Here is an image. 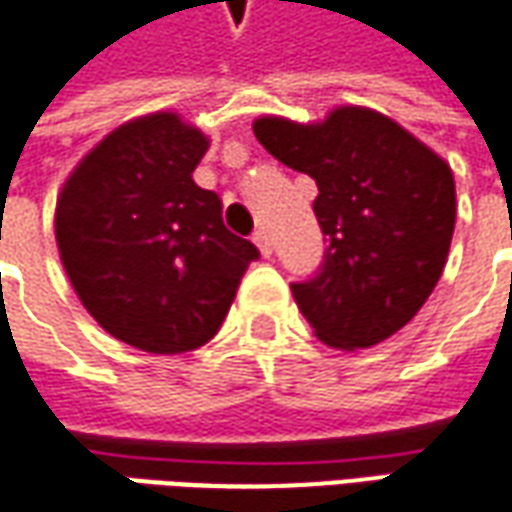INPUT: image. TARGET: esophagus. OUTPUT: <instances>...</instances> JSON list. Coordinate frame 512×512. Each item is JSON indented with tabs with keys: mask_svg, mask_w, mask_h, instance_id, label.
Returning a JSON list of instances; mask_svg holds the SVG:
<instances>
[{
	"mask_svg": "<svg viewBox=\"0 0 512 512\" xmlns=\"http://www.w3.org/2000/svg\"><path fill=\"white\" fill-rule=\"evenodd\" d=\"M252 240H255V246L260 249V255L263 257L272 255V240H269V232H266V229H257Z\"/></svg>",
	"mask_w": 512,
	"mask_h": 512,
	"instance_id": "1",
	"label": "esophagus"
}]
</instances>
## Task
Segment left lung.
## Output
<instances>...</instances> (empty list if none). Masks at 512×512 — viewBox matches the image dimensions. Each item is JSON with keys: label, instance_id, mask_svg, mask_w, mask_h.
I'll return each mask as SVG.
<instances>
[{"label": "left lung", "instance_id": "1", "mask_svg": "<svg viewBox=\"0 0 512 512\" xmlns=\"http://www.w3.org/2000/svg\"><path fill=\"white\" fill-rule=\"evenodd\" d=\"M283 166L318 183L315 217L329 246L318 275L292 283L323 344L387 341L433 295L456 229V183L433 148L389 117L341 105L323 123L255 120Z\"/></svg>", "mask_w": 512, "mask_h": 512}]
</instances>
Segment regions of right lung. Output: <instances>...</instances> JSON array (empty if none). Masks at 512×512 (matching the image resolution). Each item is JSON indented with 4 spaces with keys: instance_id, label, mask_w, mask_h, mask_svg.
Segmentation results:
<instances>
[{
    "instance_id": "add662e5",
    "label": "right lung",
    "mask_w": 512,
    "mask_h": 512,
    "mask_svg": "<svg viewBox=\"0 0 512 512\" xmlns=\"http://www.w3.org/2000/svg\"><path fill=\"white\" fill-rule=\"evenodd\" d=\"M209 140L171 111L114 128L56 200V246L82 306L108 335L154 355L212 341L260 257L223 226L191 174Z\"/></svg>"
}]
</instances>
